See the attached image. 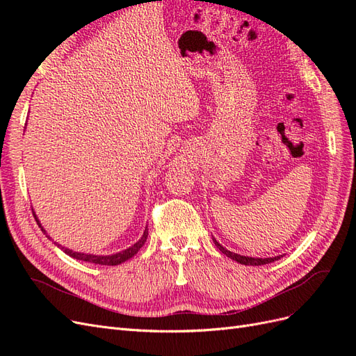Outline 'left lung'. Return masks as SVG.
<instances>
[{
    "instance_id": "obj_1",
    "label": "left lung",
    "mask_w": 356,
    "mask_h": 356,
    "mask_svg": "<svg viewBox=\"0 0 356 356\" xmlns=\"http://www.w3.org/2000/svg\"><path fill=\"white\" fill-rule=\"evenodd\" d=\"M213 243H215V246H217L218 250H220L222 254H225L227 257H230L232 260H236L238 263L245 264V266H263V264L273 263V261H276V260H279V258H281V257H272V258H252V257H243V255H239V254H234V252L227 251V250H225L224 246H221V245H220L217 241H215V239H213Z\"/></svg>"
}]
</instances>
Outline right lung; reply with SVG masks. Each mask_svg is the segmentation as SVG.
I'll return each instance as SVG.
<instances>
[{"mask_svg": "<svg viewBox=\"0 0 356 356\" xmlns=\"http://www.w3.org/2000/svg\"><path fill=\"white\" fill-rule=\"evenodd\" d=\"M34 217H35V215H34ZM35 221H37V224L41 227V224H40V221L37 220V217H35ZM41 230L46 233V230L42 229V227H41ZM147 236H148V229L145 227L144 234H143L141 239H139L135 245H132L131 248H127V250H124V251H122V252H117V254H114V255H92V254L74 252L72 250H68V248H62V250H63V252L68 254L70 257L77 258V260H81V261H86V263H93V264H101V266H117V264H120V263L129 260V258L134 257L139 250H141L143 245L147 242ZM47 238H49V236H47ZM49 239H50V238H49ZM55 243H56V242H55ZM56 245L60 246L59 243H56Z\"/></svg>", "mask_w": 356, "mask_h": 356, "instance_id": "1", "label": "right lung"}]
</instances>
